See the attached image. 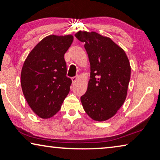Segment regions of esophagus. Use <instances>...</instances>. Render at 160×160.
I'll list each match as a JSON object with an SVG mask.
<instances>
[{
  "label": "esophagus",
  "instance_id": "esophagus-1",
  "mask_svg": "<svg viewBox=\"0 0 160 160\" xmlns=\"http://www.w3.org/2000/svg\"><path fill=\"white\" fill-rule=\"evenodd\" d=\"M78 79V76H74V77H73L71 78V80H72V82L73 83H75L76 81H77Z\"/></svg>",
  "mask_w": 160,
  "mask_h": 160
}]
</instances>
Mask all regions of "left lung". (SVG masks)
Returning <instances> with one entry per match:
<instances>
[{
	"instance_id": "left-lung-1",
	"label": "left lung",
	"mask_w": 160,
	"mask_h": 160,
	"mask_svg": "<svg viewBox=\"0 0 160 160\" xmlns=\"http://www.w3.org/2000/svg\"><path fill=\"white\" fill-rule=\"evenodd\" d=\"M90 62L87 90L81 97L91 119L103 122L113 117L125 101L131 67L125 52L110 38L96 32L78 31Z\"/></svg>"
}]
</instances>
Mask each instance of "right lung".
<instances>
[{
    "label": "right lung",
    "mask_w": 160,
    "mask_h": 160,
    "mask_svg": "<svg viewBox=\"0 0 160 160\" xmlns=\"http://www.w3.org/2000/svg\"><path fill=\"white\" fill-rule=\"evenodd\" d=\"M73 41L72 35H50L28 54L21 72L23 95L32 111L42 119L60 111L72 81L67 77L64 54Z\"/></svg>",
    "instance_id": "1"
}]
</instances>
